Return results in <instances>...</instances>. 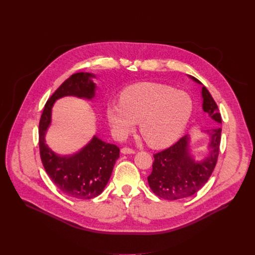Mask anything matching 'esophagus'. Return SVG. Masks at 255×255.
I'll return each instance as SVG.
<instances>
[{
  "label": "esophagus",
  "mask_w": 255,
  "mask_h": 255,
  "mask_svg": "<svg viewBox=\"0 0 255 255\" xmlns=\"http://www.w3.org/2000/svg\"><path fill=\"white\" fill-rule=\"evenodd\" d=\"M121 152L123 154H133V153H135V150L132 148H129V147H123L121 149Z\"/></svg>",
  "instance_id": "34e87169"
}]
</instances>
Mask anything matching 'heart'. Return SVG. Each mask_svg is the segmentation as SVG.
<instances>
[{
	"instance_id": "heart-1",
	"label": "heart",
	"mask_w": 255,
	"mask_h": 255,
	"mask_svg": "<svg viewBox=\"0 0 255 255\" xmlns=\"http://www.w3.org/2000/svg\"><path fill=\"white\" fill-rule=\"evenodd\" d=\"M193 111V102L183 91L141 83L125 88L119 104L109 105L106 116L115 136L125 138L139 123L140 134L154 148L165 147L185 130Z\"/></svg>"
}]
</instances>
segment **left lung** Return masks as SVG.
I'll return each instance as SVG.
<instances>
[{
    "label": "left lung",
    "instance_id": "left-lung-1",
    "mask_svg": "<svg viewBox=\"0 0 255 255\" xmlns=\"http://www.w3.org/2000/svg\"><path fill=\"white\" fill-rule=\"evenodd\" d=\"M197 83L201 82L195 78ZM203 109L210 117L221 123V115L218 106L209 91L202 88ZM211 135L209 156L197 163L189 153V137H181L170 147L153 154L152 171L147 176L148 184L152 192L164 200H179L193 196L210 178L220 151L222 128L217 126L208 131Z\"/></svg>",
    "mask_w": 255,
    "mask_h": 255
}]
</instances>
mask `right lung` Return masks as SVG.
<instances>
[{"instance_id":"add662e5","label":"right lung","mask_w":255,"mask_h":255,"mask_svg":"<svg viewBox=\"0 0 255 255\" xmlns=\"http://www.w3.org/2000/svg\"><path fill=\"white\" fill-rule=\"evenodd\" d=\"M91 74L78 72L64 81L47 100L39 121V152L45 171L63 194L81 200L99 196L111 176L120 149L95 136L87 146L70 157L58 156L45 144L44 135L50 124L51 108L55 100L64 96L92 99L95 84Z\"/></svg>"}]
</instances>
